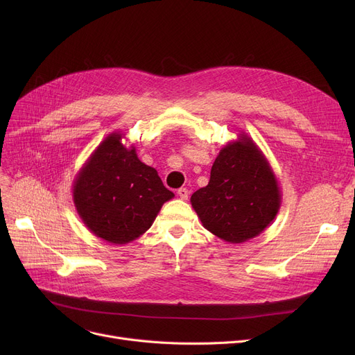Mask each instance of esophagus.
I'll return each instance as SVG.
<instances>
[{
    "instance_id": "1",
    "label": "esophagus",
    "mask_w": 355,
    "mask_h": 355,
    "mask_svg": "<svg viewBox=\"0 0 355 355\" xmlns=\"http://www.w3.org/2000/svg\"><path fill=\"white\" fill-rule=\"evenodd\" d=\"M177 194L180 196V198H182V200H187V198H189V196H190V191H189L187 189H180V190L177 191Z\"/></svg>"
}]
</instances>
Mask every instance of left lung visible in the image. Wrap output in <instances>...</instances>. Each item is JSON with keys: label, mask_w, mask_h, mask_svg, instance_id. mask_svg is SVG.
Segmentation results:
<instances>
[{"label": "left lung", "mask_w": 355, "mask_h": 355, "mask_svg": "<svg viewBox=\"0 0 355 355\" xmlns=\"http://www.w3.org/2000/svg\"><path fill=\"white\" fill-rule=\"evenodd\" d=\"M190 201L204 229L229 243H243L275 220L282 194L269 161L241 132L220 149L209 184Z\"/></svg>", "instance_id": "1"}]
</instances>
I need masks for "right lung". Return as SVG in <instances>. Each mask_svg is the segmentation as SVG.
<instances>
[{
    "label": "right lung",
    "instance_id": "1",
    "mask_svg": "<svg viewBox=\"0 0 355 355\" xmlns=\"http://www.w3.org/2000/svg\"><path fill=\"white\" fill-rule=\"evenodd\" d=\"M125 134L112 132L73 181V202L85 226L112 245H126L153 226L162 204L174 198L155 168L144 164Z\"/></svg>",
    "mask_w": 355,
    "mask_h": 355
}]
</instances>
